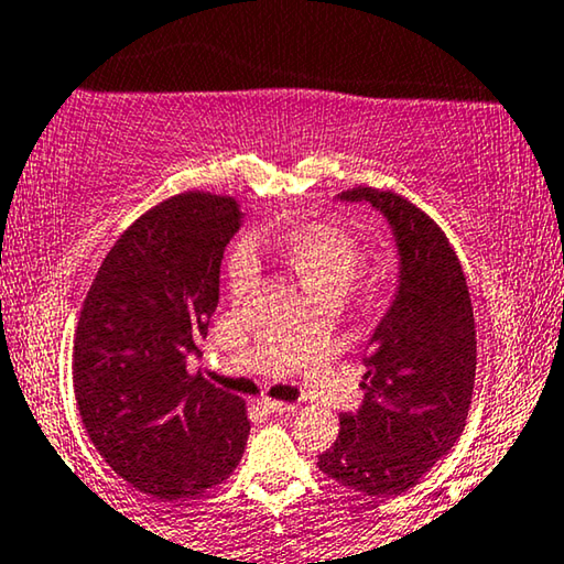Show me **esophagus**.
Listing matches in <instances>:
<instances>
[{
    "label": "esophagus",
    "mask_w": 564,
    "mask_h": 564,
    "mask_svg": "<svg viewBox=\"0 0 564 564\" xmlns=\"http://www.w3.org/2000/svg\"><path fill=\"white\" fill-rule=\"evenodd\" d=\"M260 409H265L268 414H293L296 406L293 403H279V401H260Z\"/></svg>",
    "instance_id": "esophagus-1"
}]
</instances>
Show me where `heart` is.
Returning a JSON list of instances; mask_svg holds the SVG:
<instances>
[{
	"label": "heart",
	"instance_id": "heart-1",
	"mask_svg": "<svg viewBox=\"0 0 564 564\" xmlns=\"http://www.w3.org/2000/svg\"><path fill=\"white\" fill-rule=\"evenodd\" d=\"M275 250L296 275L308 296L319 293H345L358 279L365 263L362 242L352 232L329 221H308L289 232L273 237ZM258 281V263L252 245H235L227 260V285L232 296H245Z\"/></svg>",
	"mask_w": 564,
	"mask_h": 564
}]
</instances>
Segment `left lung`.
<instances>
[{"instance_id": "1", "label": "left lung", "mask_w": 564, "mask_h": 564, "mask_svg": "<svg viewBox=\"0 0 564 564\" xmlns=\"http://www.w3.org/2000/svg\"><path fill=\"white\" fill-rule=\"evenodd\" d=\"M337 199L388 221L399 275L365 345L362 403L339 416L319 470L365 496H401L463 434L475 386L470 293L447 237L414 204L370 186Z\"/></svg>"}]
</instances>
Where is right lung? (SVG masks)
Masks as SVG:
<instances>
[{
	"mask_svg": "<svg viewBox=\"0 0 564 564\" xmlns=\"http://www.w3.org/2000/svg\"><path fill=\"white\" fill-rule=\"evenodd\" d=\"M242 221L235 199L202 192L155 206L109 250L78 316V414L107 465L158 501L219 486L248 444L245 403L188 372Z\"/></svg>",
	"mask_w": 564,
	"mask_h": 564,
	"instance_id": "add662e5",
	"label": "right lung"
}]
</instances>
